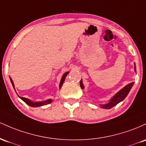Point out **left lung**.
I'll list each match as a JSON object with an SVG mask.
<instances>
[{"instance_id": "1", "label": "left lung", "mask_w": 146, "mask_h": 146, "mask_svg": "<svg viewBox=\"0 0 146 146\" xmlns=\"http://www.w3.org/2000/svg\"><path fill=\"white\" fill-rule=\"evenodd\" d=\"M135 70L136 71V67L135 68ZM133 84H134L133 82L127 84V86L124 87L122 90H121L119 92L117 93L116 95H114V96L112 97V99L110 101L109 103H108V104L105 105H101V108L105 109H110L114 107V106H115L116 105H117L119 103H120L121 101H122L123 100L125 99L126 96H127V94L129 93V92H130L131 88H132ZM80 86H81L82 89H83V88H84L83 83H82L81 80V82H80Z\"/></svg>"}]
</instances>
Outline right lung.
<instances>
[{
    "instance_id": "obj_1",
    "label": "right lung",
    "mask_w": 146,
    "mask_h": 146,
    "mask_svg": "<svg viewBox=\"0 0 146 146\" xmlns=\"http://www.w3.org/2000/svg\"><path fill=\"white\" fill-rule=\"evenodd\" d=\"M68 73L69 72H66V73H65L64 74H63V77H62L61 80H60V85H59V88H61L62 85H63V82H64V81H65V77H66L67 74H68ZM10 81L11 82V84H12V86H13V87H14V83H13V81H12V80H11V78H10ZM18 96H19V95H18ZM19 97H20L21 99H22L23 101L26 104H27V105H28V106H31V107H38V106H44V105L50 104V103H51L52 101V99H48V100H47V101H42V102H32V101H31L30 100L26 99V98L21 97V96H19Z\"/></svg>"
}]
</instances>
